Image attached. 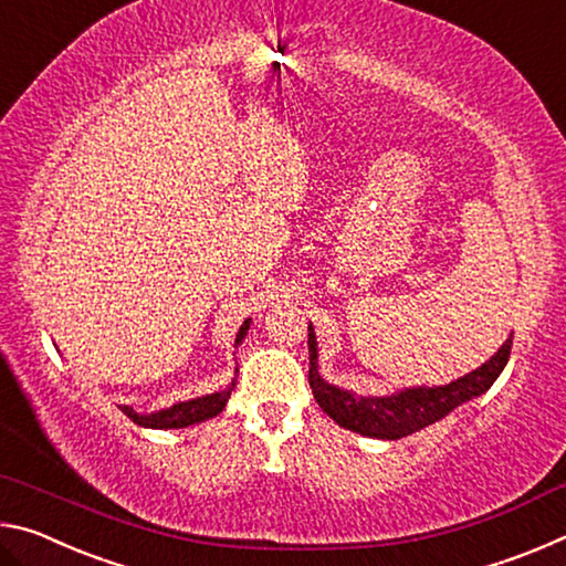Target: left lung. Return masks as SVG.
<instances>
[{
    "instance_id": "1",
    "label": "left lung",
    "mask_w": 566,
    "mask_h": 566,
    "mask_svg": "<svg viewBox=\"0 0 566 566\" xmlns=\"http://www.w3.org/2000/svg\"><path fill=\"white\" fill-rule=\"evenodd\" d=\"M512 352V337L482 367L444 387L405 389L391 397H354L352 391L327 385L317 371V339L310 327V387L317 405L337 421L364 437L401 439L447 417L462 401L479 397L502 375Z\"/></svg>"
}]
</instances>
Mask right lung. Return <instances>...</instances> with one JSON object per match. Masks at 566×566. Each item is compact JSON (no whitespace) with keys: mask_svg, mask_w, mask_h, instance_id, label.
Instances as JSON below:
<instances>
[{"mask_svg":"<svg viewBox=\"0 0 566 566\" xmlns=\"http://www.w3.org/2000/svg\"><path fill=\"white\" fill-rule=\"evenodd\" d=\"M247 329H249V319L242 324V329H239L237 344L244 339ZM232 387H234V381H232ZM232 387L224 391H217V395H207V397H199L191 401H179V405L155 411V415H137L132 407H119V409L134 421V424H139V427L179 429V427H189V424H197V421L217 417L219 411L227 407V399H229V395H232Z\"/></svg>","mask_w":566,"mask_h":566,"instance_id":"add662e5","label":"right lung"}]
</instances>
